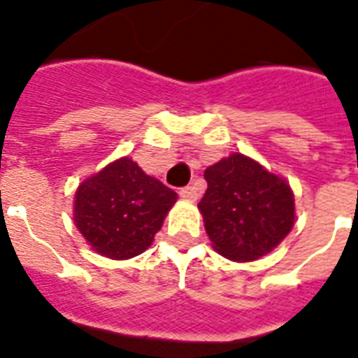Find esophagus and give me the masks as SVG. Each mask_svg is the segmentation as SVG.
<instances>
[{
    "mask_svg": "<svg viewBox=\"0 0 358 358\" xmlns=\"http://www.w3.org/2000/svg\"><path fill=\"white\" fill-rule=\"evenodd\" d=\"M179 194H181V198H185V200H196V198H198V192H196L194 187H182V189L179 190Z\"/></svg>",
    "mask_w": 358,
    "mask_h": 358,
    "instance_id": "obj_1",
    "label": "esophagus"
}]
</instances>
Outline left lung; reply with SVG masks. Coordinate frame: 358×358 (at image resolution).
Instances as JSON below:
<instances>
[{"label": "left lung", "mask_w": 358, "mask_h": 358, "mask_svg": "<svg viewBox=\"0 0 358 358\" xmlns=\"http://www.w3.org/2000/svg\"><path fill=\"white\" fill-rule=\"evenodd\" d=\"M208 190L198 203L215 251L255 260L281 243L294 224L291 187L243 155L206 169Z\"/></svg>", "instance_id": "left-lung-1"}]
</instances>
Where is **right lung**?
Here are the masks:
<instances>
[{
	"mask_svg": "<svg viewBox=\"0 0 358 358\" xmlns=\"http://www.w3.org/2000/svg\"><path fill=\"white\" fill-rule=\"evenodd\" d=\"M176 200V190L120 158L80 182L73 219L94 251L124 260L152 243Z\"/></svg>",
	"mask_w": 358,
	"mask_h": 358,
	"instance_id": "1",
	"label": "right lung"
}]
</instances>
